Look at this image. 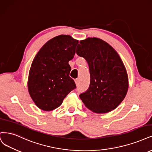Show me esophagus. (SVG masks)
Returning <instances> with one entry per match:
<instances>
[{"mask_svg":"<svg viewBox=\"0 0 152 152\" xmlns=\"http://www.w3.org/2000/svg\"><path fill=\"white\" fill-rule=\"evenodd\" d=\"M75 82L76 86L78 85V83H79V80H78V79H75Z\"/></svg>","mask_w":152,"mask_h":152,"instance_id":"34e87169","label":"esophagus"}]
</instances>
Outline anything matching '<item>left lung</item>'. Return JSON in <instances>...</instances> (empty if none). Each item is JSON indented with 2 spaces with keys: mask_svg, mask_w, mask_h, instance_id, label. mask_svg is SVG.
<instances>
[{
  "mask_svg": "<svg viewBox=\"0 0 152 152\" xmlns=\"http://www.w3.org/2000/svg\"><path fill=\"white\" fill-rule=\"evenodd\" d=\"M77 54L89 66V88L80 94L84 105L95 113H107L116 109L126 96L127 71L119 55L106 41L97 38L80 41Z\"/></svg>",
  "mask_w": 152,
  "mask_h": 152,
  "instance_id": "8db88e82",
  "label": "left lung"
}]
</instances>
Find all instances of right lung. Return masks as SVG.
<instances>
[{
    "instance_id": "1",
    "label": "right lung",
    "mask_w": 152,
    "mask_h": 152,
    "mask_svg": "<svg viewBox=\"0 0 152 152\" xmlns=\"http://www.w3.org/2000/svg\"><path fill=\"white\" fill-rule=\"evenodd\" d=\"M78 41L61 34L41 47L31 64L28 88L36 106L45 111L58 107L65 97L76 87L70 77L69 61L75 53Z\"/></svg>"
}]
</instances>
